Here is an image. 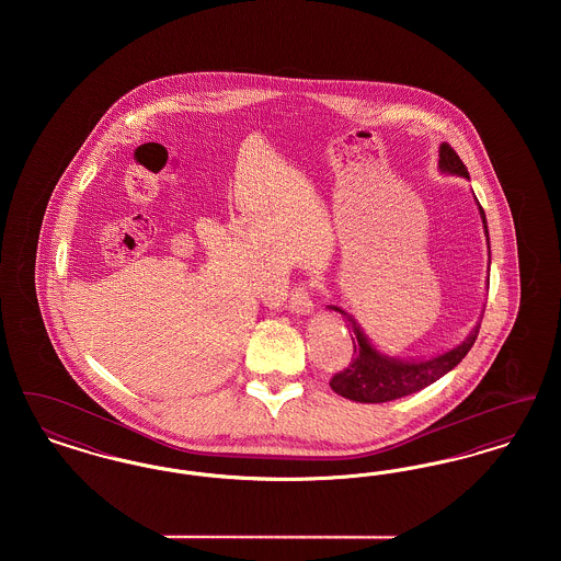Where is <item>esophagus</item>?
Here are the masks:
<instances>
[{"instance_id":"obj_1","label":"esophagus","mask_w":561,"mask_h":561,"mask_svg":"<svg viewBox=\"0 0 561 561\" xmlns=\"http://www.w3.org/2000/svg\"><path fill=\"white\" fill-rule=\"evenodd\" d=\"M290 311L298 313V316H309L313 313V300H311V293L307 286H298L294 288L293 298H290Z\"/></svg>"}]
</instances>
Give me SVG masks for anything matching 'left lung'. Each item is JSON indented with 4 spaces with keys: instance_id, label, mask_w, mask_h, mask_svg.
I'll return each instance as SVG.
<instances>
[{
    "instance_id": "obj_1",
    "label": "left lung",
    "mask_w": 561,
    "mask_h": 561,
    "mask_svg": "<svg viewBox=\"0 0 561 561\" xmlns=\"http://www.w3.org/2000/svg\"><path fill=\"white\" fill-rule=\"evenodd\" d=\"M439 172L453 174V176H462L469 179V172L465 163L456 156L450 145L442 142L439 147ZM476 197V195H473ZM478 210H480L481 222H483V233L488 240V250H490V238H488V222L485 214L476 197ZM485 286H490V277L485 279ZM328 309L341 313L347 320L357 344L353 340V362L348 364L347 370L334 374L330 380V387L334 393L347 398V400L359 401V403H382V401L400 400L410 393H416L421 389L428 387L431 382L439 380L444 374L454 370L462 357L471 351L478 334H480V321L471 330V334L454 348H448L439 355H431L427 359H401L396 355H387L382 351L374 347L373 341L366 336V332L359 328V323L343 311L341 307L330 305ZM483 318V313H481ZM352 339V336H351Z\"/></svg>"
}]
</instances>
